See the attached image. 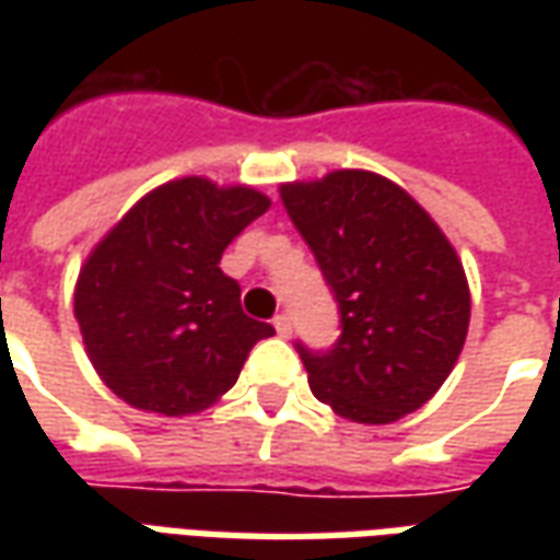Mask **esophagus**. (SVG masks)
I'll use <instances>...</instances> for the list:
<instances>
[{"instance_id": "34e87169", "label": "esophagus", "mask_w": 560, "mask_h": 560, "mask_svg": "<svg viewBox=\"0 0 560 560\" xmlns=\"http://www.w3.org/2000/svg\"><path fill=\"white\" fill-rule=\"evenodd\" d=\"M272 327H276V332H279L281 339H288L293 332V324H291V315H279L276 320H272Z\"/></svg>"}]
</instances>
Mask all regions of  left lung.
<instances>
[{
  "label": "left lung",
  "instance_id": "left-lung-1",
  "mask_svg": "<svg viewBox=\"0 0 560 560\" xmlns=\"http://www.w3.org/2000/svg\"><path fill=\"white\" fill-rule=\"evenodd\" d=\"M279 195L341 312L332 351L300 345L315 399L365 425L422 408L468 336V276L453 243L381 173L332 171L281 183Z\"/></svg>",
  "mask_w": 560,
  "mask_h": 560
}]
</instances>
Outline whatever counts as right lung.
<instances>
[{
    "label": "right lung",
    "mask_w": 560,
    "mask_h": 560,
    "mask_svg": "<svg viewBox=\"0 0 560 560\" xmlns=\"http://www.w3.org/2000/svg\"><path fill=\"white\" fill-rule=\"evenodd\" d=\"M269 209L252 185L183 176L152 188L80 267L74 317L95 372L147 413L207 411L276 329L240 305L221 252Z\"/></svg>",
    "instance_id": "1"
}]
</instances>
